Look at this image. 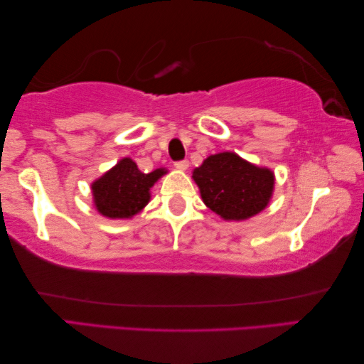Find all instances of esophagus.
<instances>
[{
    "mask_svg": "<svg viewBox=\"0 0 364 364\" xmlns=\"http://www.w3.org/2000/svg\"><path fill=\"white\" fill-rule=\"evenodd\" d=\"M174 166H176V169H178V171H186V169L188 168V161H187V159L176 161Z\"/></svg>",
    "mask_w": 364,
    "mask_h": 364,
    "instance_id": "esophagus-1",
    "label": "esophagus"
}]
</instances>
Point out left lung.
Segmentation results:
<instances>
[{"instance_id": "left-lung-1", "label": "left lung", "mask_w": 364, "mask_h": 364, "mask_svg": "<svg viewBox=\"0 0 364 364\" xmlns=\"http://www.w3.org/2000/svg\"><path fill=\"white\" fill-rule=\"evenodd\" d=\"M205 205L224 219H248L263 211L271 198L274 176L238 158L234 153H219L206 158L193 171Z\"/></svg>"}]
</instances>
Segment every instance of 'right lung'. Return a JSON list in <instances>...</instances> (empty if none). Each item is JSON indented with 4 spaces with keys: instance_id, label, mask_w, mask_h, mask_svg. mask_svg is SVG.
Wrapping results in <instances>:
<instances>
[{
    "instance_id": "obj_1",
    "label": "right lung",
    "mask_w": 364,
    "mask_h": 364,
    "mask_svg": "<svg viewBox=\"0 0 364 364\" xmlns=\"http://www.w3.org/2000/svg\"><path fill=\"white\" fill-rule=\"evenodd\" d=\"M163 174H166L164 169L145 174L139 171L132 159L124 158L93 182L92 190L97 210L111 219L134 216L150 201V188Z\"/></svg>"
}]
</instances>
